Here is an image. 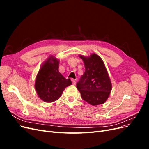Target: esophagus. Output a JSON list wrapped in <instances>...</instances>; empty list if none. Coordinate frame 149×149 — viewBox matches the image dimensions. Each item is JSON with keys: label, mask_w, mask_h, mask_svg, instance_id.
Listing matches in <instances>:
<instances>
[{"label": "esophagus", "mask_w": 149, "mask_h": 149, "mask_svg": "<svg viewBox=\"0 0 149 149\" xmlns=\"http://www.w3.org/2000/svg\"><path fill=\"white\" fill-rule=\"evenodd\" d=\"M71 81H72V83H73V84H74V85L76 84V80H74V79H71Z\"/></svg>", "instance_id": "obj_1"}]
</instances>
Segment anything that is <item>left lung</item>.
I'll return each mask as SVG.
<instances>
[{
    "mask_svg": "<svg viewBox=\"0 0 149 149\" xmlns=\"http://www.w3.org/2000/svg\"><path fill=\"white\" fill-rule=\"evenodd\" d=\"M83 60L85 71L76 88L84 101L93 106L104 103L110 95L112 89L111 79L104 63L95 53L90 56L80 55Z\"/></svg>",
    "mask_w": 149,
    "mask_h": 149,
    "instance_id": "obj_1",
    "label": "left lung"
}]
</instances>
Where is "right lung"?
Masks as SVG:
<instances>
[{
    "label": "right lung",
    "instance_id": "obj_1",
    "mask_svg": "<svg viewBox=\"0 0 149 149\" xmlns=\"http://www.w3.org/2000/svg\"><path fill=\"white\" fill-rule=\"evenodd\" d=\"M59 60L49 56L40 68L35 80V88L38 97L45 102H52L59 99L65 88L72 84L58 70Z\"/></svg>",
    "mask_w": 149,
    "mask_h": 149
}]
</instances>
